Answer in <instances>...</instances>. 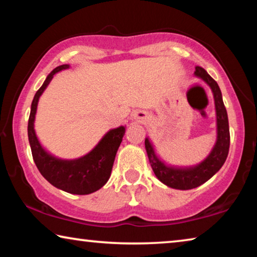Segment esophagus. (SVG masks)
<instances>
[{
  "label": "esophagus",
  "mask_w": 257,
  "mask_h": 257,
  "mask_svg": "<svg viewBox=\"0 0 257 257\" xmlns=\"http://www.w3.org/2000/svg\"><path fill=\"white\" fill-rule=\"evenodd\" d=\"M133 116H134V119H144L145 114L142 112H135L133 114Z\"/></svg>",
  "instance_id": "obj_1"
}]
</instances>
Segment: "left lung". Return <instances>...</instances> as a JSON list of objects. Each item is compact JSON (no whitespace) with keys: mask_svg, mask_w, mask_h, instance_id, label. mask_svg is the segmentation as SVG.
Instances as JSON below:
<instances>
[{"mask_svg":"<svg viewBox=\"0 0 257 257\" xmlns=\"http://www.w3.org/2000/svg\"><path fill=\"white\" fill-rule=\"evenodd\" d=\"M194 75L209 85L214 95L217 120V141L209 156L201 164L189 168H175L167 166L157 157L149 138H145V149L151 167L158 180L167 186L177 190H191L200 186L216 174L225 162L230 148V130L226 108L224 106L222 92L218 84L202 67L197 66Z\"/></svg>","mask_w":257,"mask_h":257,"instance_id":"left-lung-1","label":"left lung"}]
</instances>
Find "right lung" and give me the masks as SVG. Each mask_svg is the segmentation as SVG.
Segmentation results:
<instances>
[{"mask_svg": "<svg viewBox=\"0 0 257 257\" xmlns=\"http://www.w3.org/2000/svg\"><path fill=\"white\" fill-rule=\"evenodd\" d=\"M70 65L65 64L56 67L47 76L42 87L36 91L32 101L30 119H28V141H30L32 156L41 175L46 180L65 192L72 194H90L103 187L111 176L117 149L122 142L125 128L121 125L112 129L101 138L96 148L84 157L75 160H62L49 154L36 137L34 120L40 96L46 90L52 77L57 72L67 70Z\"/></svg>", "mask_w": 257, "mask_h": 257, "instance_id": "right-lung-1", "label": "right lung"}]
</instances>
